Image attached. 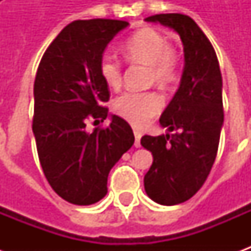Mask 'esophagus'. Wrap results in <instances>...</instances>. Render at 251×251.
Masks as SVG:
<instances>
[{
  "label": "esophagus",
  "mask_w": 251,
  "mask_h": 251,
  "mask_svg": "<svg viewBox=\"0 0 251 251\" xmlns=\"http://www.w3.org/2000/svg\"><path fill=\"white\" fill-rule=\"evenodd\" d=\"M134 147L136 148H140L141 147V131L138 130H134Z\"/></svg>",
  "instance_id": "esophagus-1"
}]
</instances>
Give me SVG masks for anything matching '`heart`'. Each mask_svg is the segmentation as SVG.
I'll list each match as a JSON object with an SVG mask.
<instances>
[{"instance_id":"b5f03b06","label":"heart","mask_w":251,"mask_h":251,"mask_svg":"<svg viewBox=\"0 0 251 251\" xmlns=\"http://www.w3.org/2000/svg\"><path fill=\"white\" fill-rule=\"evenodd\" d=\"M125 57L131 63L148 66V83L168 90L179 82L183 57L168 37L153 28L137 30L124 44ZM99 75L111 88L122 83V68L117 57L103 55L99 59ZM163 107V99L154 91L121 94L113 100V111L133 126L142 127Z\"/></svg>"}]
</instances>
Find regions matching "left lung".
<instances>
[{
  "instance_id": "obj_1",
  "label": "left lung",
  "mask_w": 251,
  "mask_h": 251,
  "mask_svg": "<svg viewBox=\"0 0 251 251\" xmlns=\"http://www.w3.org/2000/svg\"><path fill=\"white\" fill-rule=\"evenodd\" d=\"M147 21L175 29L184 46L180 87L160 117L161 126L176 133L141 138L153 154L144 177L148 196L158 204L175 205L201 188L215 161L225 118L222 74L214 47L189 16L154 14Z\"/></svg>"
}]
</instances>
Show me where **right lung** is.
Listing matches in <instances>:
<instances>
[{"label": "right lung", "instance_id": "right-lung-1", "mask_svg": "<svg viewBox=\"0 0 251 251\" xmlns=\"http://www.w3.org/2000/svg\"><path fill=\"white\" fill-rule=\"evenodd\" d=\"M127 25L110 19L72 21L47 48L36 72L32 129L39 160L52 189L72 204L102 199L110 169L134 144L130 125L118 115L106 127L86 130L88 121L107 118L110 91L99 75V59Z\"/></svg>", "mask_w": 251, "mask_h": 251}]
</instances>
